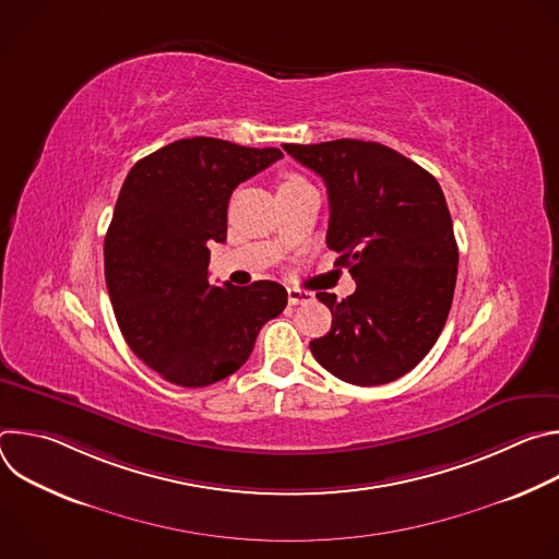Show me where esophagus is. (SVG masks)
<instances>
[{"label":"esophagus","mask_w":559,"mask_h":559,"mask_svg":"<svg viewBox=\"0 0 559 559\" xmlns=\"http://www.w3.org/2000/svg\"><path fill=\"white\" fill-rule=\"evenodd\" d=\"M287 298H289V305H302V302L313 300V294L294 287V289H287Z\"/></svg>","instance_id":"34e87169"}]
</instances>
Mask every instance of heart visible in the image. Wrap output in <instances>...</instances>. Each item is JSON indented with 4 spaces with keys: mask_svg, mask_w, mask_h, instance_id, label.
<instances>
[{
    "mask_svg": "<svg viewBox=\"0 0 559 559\" xmlns=\"http://www.w3.org/2000/svg\"><path fill=\"white\" fill-rule=\"evenodd\" d=\"M294 183H302L298 177H287L285 181H283V186L281 188H285V186H294Z\"/></svg>",
    "mask_w": 559,
    "mask_h": 559,
    "instance_id": "b5f03b06",
    "label": "heart"
}]
</instances>
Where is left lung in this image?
Here are the masks:
<instances>
[{
    "label": "left lung",
    "mask_w": 559,
    "mask_h": 559,
    "mask_svg": "<svg viewBox=\"0 0 559 559\" xmlns=\"http://www.w3.org/2000/svg\"><path fill=\"white\" fill-rule=\"evenodd\" d=\"M323 177L330 197L328 248L349 267L356 292H318L332 330L309 343L336 378L373 386L412 371L436 345L453 300L457 243L438 181L382 143L336 139L285 143Z\"/></svg>",
    "instance_id": "obj_1"
}]
</instances>
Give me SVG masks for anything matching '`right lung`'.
Returning <instances> with one entry per match:
<instances>
[{
    "label": "right lung",
    "mask_w": 559,
    "mask_h": 559,
    "mask_svg": "<svg viewBox=\"0 0 559 559\" xmlns=\"http://www.w3.org/2000/svg\"><path fill=\"white\" fill-rule=\"evenodd\" d=\"M283 156L192 136L156 150L128 173L106 234V285L128 347L179 386H207L241 367L261 328L287 305L274 281H207L210 246L227 234V203Z\"/></svg>",
    "instance_id": "1"
}]
</instances>
